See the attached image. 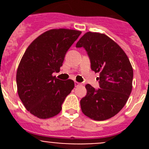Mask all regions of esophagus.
Returning <instances> with one entry per match:
<instances>
[{
    "label": "esophagus",
    "mask_w": 149,
    "mask_h": 149,
    "mask_svg": "<svg viewBox=\"0 0 149 149\" xmlns=\"http://www.w3.org/2000/svg\"><path fill=\"white\" fill-rule=\"evenodd\" d=\"M74 84H75V86L76 87H77V86H79V85H80V83H79V82H77V81H75L74 82Z\"/></svg>",
    "instance_id": "obj_1"
}]
</instances>
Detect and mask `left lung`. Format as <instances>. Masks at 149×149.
Instances as JSON below:
<instances>
[{
    "instance_id": "8db88e82",
    "label": "left lung",
    "mask_w": 149,
    "mask_h": 149,
    "mask_svg": "<svg viewBox=\"0 0 149 149\" xmlns=\"http://www.w3.org/2000/svg\"><path fill=\"white\" fill-rule=\"evenodd\" d=\"M76 47H84L91 68L100 73V88L86 85V95L81 100L86 116L101 121L115 116L123 109L132 91L133 70L123 49L104 34L88 31L81 37Z\"/></svg>"
}]
</instances>
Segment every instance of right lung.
I'll use <instances>...</instances> for the list:
<instances>
[{
	"mask_svg": "<svg viewBox=\"0 0 149 149\" xmlns=\"http://www.w3.org/2000/svg\"><path fill=\"white\" fill-rule=\"evenodd\" d=\"M81 31L59 29L47 31L25 51L16 73L18 94L25 108L41 119L50 118L62 109L74 82L52 76L59 72L65 55Z\"/></svg>",
	"mask_w": 149,
	"mask_h": 149,
	"instance_id": "obj_1",
	"label": "right lung"
}]
</instances>
